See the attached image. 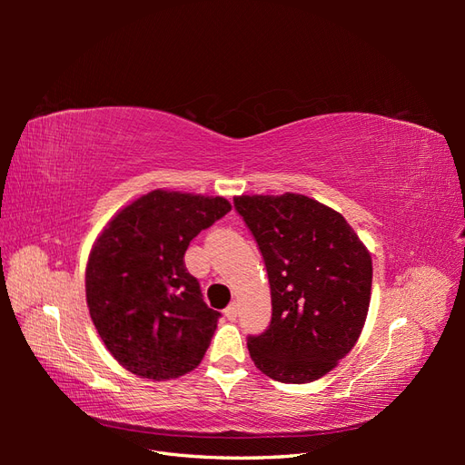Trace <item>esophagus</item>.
Listing matches in <instances>:
<instances>
[{"label":"esophagus","instance_id":"esophagus-1","mask_svg":"<svg viewBox=\"0 0 465 465\" xmlns=\"http://www.w3.org/2000/svg\"><path fill=\"white\" fill-rule=\"evenodd\" d=\"M236 314H238V306L232 302V304H229L227 308H224V316H227L229 320H234L236 318Z\"/></svg>","mask_w":465,"mask_h":465}]
</instances>
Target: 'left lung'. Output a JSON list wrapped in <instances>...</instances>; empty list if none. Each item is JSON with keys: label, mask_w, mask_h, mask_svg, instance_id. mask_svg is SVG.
<instances>
[{"label": "left lung", "mask_w": 465, "mask_h": 465, "mask_svg": "<svg viewBox=\"0 0 465 465\" xmlns=\"http://www.w3.org/2000/svg\"><path fill=\"white\" fill-rule=\"evenodd\" d=\"M272 289V323L248 337L256 367L277 382L326 376L359 341L371 304L372 258L335 209L302 193L236 195Z\"/></svg>", "instance_id": "obj_1"}]
</instances>
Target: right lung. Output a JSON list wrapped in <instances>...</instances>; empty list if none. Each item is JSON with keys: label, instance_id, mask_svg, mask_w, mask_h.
Here are the masks:
<instances>
[{"label": "right lung", "instance_id": "right-lung-1", "mask_svg": "<svg viewBox=\"0 0 465 465\" xmlns=\"http://www.w3.org/2000/svg\"><path fill=\"white\" fill-rule=\"evenodd\" d=\"M229 211L221 195L159 188L116 211L96 236L85 270L89 314L128 372L164 382L202 362L221 314L203 302L184 254Z\"/></svg>", "mask_w": 465, "mask_h": 465}]
</instances>
